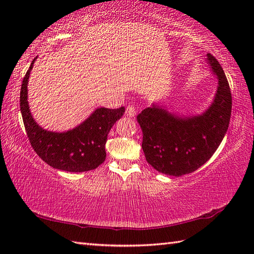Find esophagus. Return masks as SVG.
<instances>
[{
	"label": "esophagus",
	"mask_w": 254,
	"mask_h": 254,
	"mask_svg": "<svg viewBox=\"0 0 254 254\" xmlns=\"http://www.w3.org/2000/svg\"><path fill=\"white\" fill-rule=\"evenodd\" d=\"M126 113L127 117H134L136 115V108L134 105H128L127 107V110H126Z\"/></svg>",
	"instance_id": "1"
}]
</instances>
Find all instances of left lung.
Masks as SVG:
<instances>
[{"label": "left lung", "instance_id": "1", "mask_svg": "<svg viewBox=\"0 0 254 254\" xmlns=\"http://www.w3.org/2000/svg\"><path fill=\"white\" fill-rule=\"evenodd\" d=\"M206 56L218 78L216 95L206 111L178 117L153 105L136 117L145 158L161 174L179 177L195 171L216 152L228 130L233 106L228 80L216 58Z\"/></svg>", "mask_w": 254, "mask_h": 254}]
</instances>
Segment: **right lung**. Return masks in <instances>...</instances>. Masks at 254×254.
<instances>
[{
	"instance_id": "1",
	"label": "right lung",
	"mask_w": 254,
	"mask_h": 254,
	"mask_svg": "<svg viewBox=\"0 0 254 254\" xmlns=\"http://www.w3.org/2000/svg\"><path fill=\"white\" fill-rule=\"evenodd\" d=\"M36 59L23 79L19 100L26 133L32 148L45 163L56 169L69 172L96 169L106 159L108 133L126 109L124 107L119 109L98 108L73 130L63 133L44 130L35 122L27 100V85Z\"/></svg>"
}]
</instances>
